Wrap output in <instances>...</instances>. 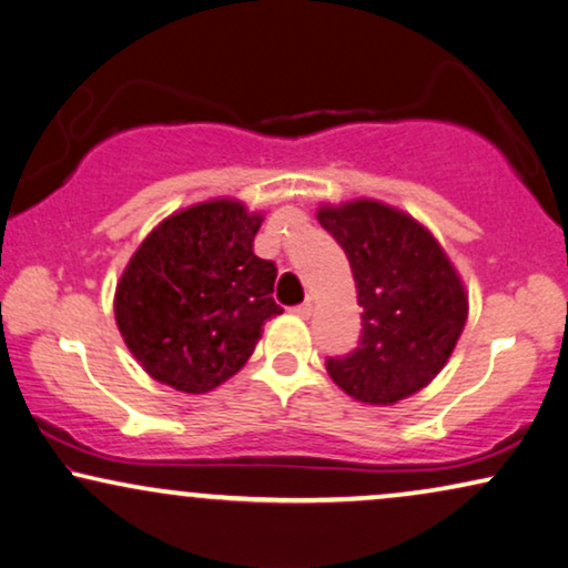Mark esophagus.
<instances>
[{"instance_id":"esophagus-1","label":"esophagus","mask_w":568,"mask_h":568,"mask_svg":"<svg viewBox=\"0 0 568 568\" xmlns=\"http://www.w3.org/2000/svg\"><path fill=\"white\" fill-rule=\"evenodd\" d=\"M312 312H314L312 301H304V304L293 306V314H296V316H304V320H308V316H312Z\"/></svg>"}]
</instances>
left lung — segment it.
<instances>
[{
	"mask_svg": "<svg viewBox=\"0 0 568 568\" xmlns=\"http://www.w3.org/2000/svg\"><path fill=\"white\" fill-rule=\"evenodd\" d=\"M316 217L343 246L363 306L358 347L327 358L329 376L368 405L415 395L442 372L463 335V280L420 223L382 202L322 207Z\"/></svg>",
	"mask_w": 568,
	"mask_h": 568,
	"instance_id": "8db88e82",
	"label": "left lung"
}]
</instances>
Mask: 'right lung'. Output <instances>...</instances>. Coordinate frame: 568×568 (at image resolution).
<instances>
[{
    "instance_id": "right-lung-1",
    "label": "right lung",
    "mask_w": 568,
    "mask_h": 568,
    "mask_svg": "<svg viewBox=\"0 0 568 568\" xmlns=\"http://www.w3.org/2000/svg\"><path fill=\"white\" fill-rule=\"evenodd\" d=\"M260 225L241 202H202L165 217L134 252L113 312L153 379L186 395L215 389L248 361L264 322L283 314L275 262L252 248Z\"/></svg>"
}]
</instances>
